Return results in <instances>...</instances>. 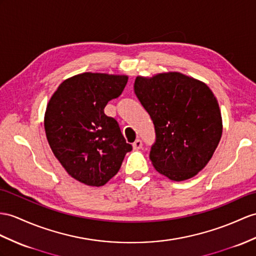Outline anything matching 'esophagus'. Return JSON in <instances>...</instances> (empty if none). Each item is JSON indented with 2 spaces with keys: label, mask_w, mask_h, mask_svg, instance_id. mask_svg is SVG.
<instances>
[{
  "label": "esophagus",
  "mask_w": 256,
  "mask_h": 256,
  "mask_svg": "<svg viewBox=\"0 0 256 256\" xmlns=\"http://www.w3.org/2000/svg\"><path fill=\"white\" fill-rule=\"evenodd\" d=\"M132 146L134 150H140L142 148V141L140 139H136L134 143H132Z\"/></svg>",
  "instance_id": "obj_1"
}]
</instances>
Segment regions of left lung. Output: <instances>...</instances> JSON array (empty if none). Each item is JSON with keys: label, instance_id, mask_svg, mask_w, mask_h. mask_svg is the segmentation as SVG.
<instances>
[{"label": "left lung", "instance_id": "1", "mask_svg": "<svg viewBox=\"0 0 256 256\" xmlns=\"http://www.w3.org/2000/svg\"><path fill=\"white\" fill-rule=\"evenodd\" d=\"M134 93L154 124L150 160L155 170L175 182L202 170L222 132L220 106L201 81L180 72L136 77Z\"/></svg>", "mask_w": 256, "mask_h": 256}]
</instances>
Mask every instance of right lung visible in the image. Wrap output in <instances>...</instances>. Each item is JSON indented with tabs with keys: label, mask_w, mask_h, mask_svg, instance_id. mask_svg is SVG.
I'll return each instance as SVG.
<instances>
[{
	"label": "right lung",
	"mask_w": 256,
	"mask_h": 256,
	"mask_svg": "<svg viewBox=\"0 0 256 256\" xmlns=\"http://www.w3.org/2000/svg\"><path fill=\"white\" fill-rule=\"evenodd\" d=\"M127 81V76L80 74L63 81L48 104L44 129L48 144L66 172L84 184H106L132 150L118 122L104 113Z\"/></svg>",
	"instance_id": "add662e5"
}]
</instances>
